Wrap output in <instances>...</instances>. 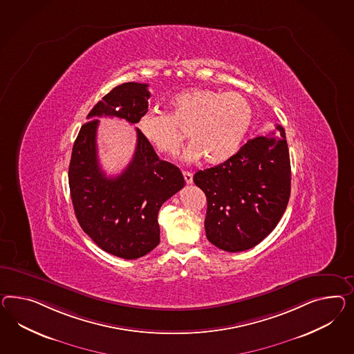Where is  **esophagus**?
<instances>
[{
  "mask_svg": "<svg viewBox=\"0 0 354 354\" xmlns=\"http://www.w3.org/2000/svg\"><path fill=\"white\" fill-rule=\"evenodd\" d=\"M183 176H184V180L187 184H192L193 183V174L189 171H183Z\"/></svg>",
  "mask_w": 354,
  "mask_h": 354,
  "instance_id": "1",
  "label": "esophagus"
}]
</instances>
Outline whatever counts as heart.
Instances as JSON below:
<instances>
[{"label": "heart", "mask_w": 354, "mask_h": 354, "mask_svg": "<svg viewBox=\"0 0 354 354\" xmlns=\"http://www.w3.org/2000/svg\"><path fill=\"white\" fill-rule=\"evenodd\" d=\"M170 113L148 111L139 118V131L157 152L175 156L184 140L192 143L183 153L184 160L201 157L211 165L225 162L239 152L252 124L254 111L239 93L211 88H187L169 100Z\"/></svg>", "instance_id": "b5f03b06"}]
</instances>
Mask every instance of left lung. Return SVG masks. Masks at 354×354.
Returning a JSON list of instances; mask_svg holds the SVG:
<instances>
[{
    "label": "left lung",
    "mask_w": 354,
    "mask_h": 354,
    "mask_svg": "<svg viewBox=\"0 0 354 354\" xmlns=\"http://www.w3.org/2000/svg\"><path fill=\"white\" fill-rule=\"evenodd\" d=\"M206 194V237L228 252L257 246L276 228L291 191L286 134L277 131L249 140L225 162L194 174Z\"/></svg>",
    "instance_id": "8db88e82"
}]
</instances>
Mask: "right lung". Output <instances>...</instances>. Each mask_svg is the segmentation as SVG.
<instances>
[{"instance_id":"1","label":"right lung","mask_w":354,"mask_h":354,"mask_svg":"<svg viewBox=\"0 0 354 354\" xmlns=\"http://www.w3.org/2000/svg\"><path fill=\"white\" fill-rule=\"evenodd\" d=\"M147 84L126 82L112 88L87 115L73 144L68 180L77 220L90 239L118 258H142L160 243L158 211L184 187L179 167L158 158L136 129L131 162L115 178L97 160V117H118L138 124L148 112Z\"/></svg>"}]
</instances>
